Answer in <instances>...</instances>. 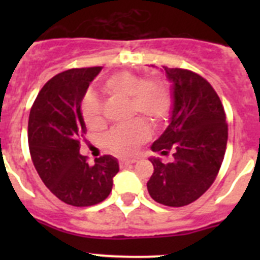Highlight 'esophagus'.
Here are the masks:
<instances>
[{
  "label": "esophagus",
  "instance_id": "1",
  "mask_svg": "<svg viewBox=\"0 0 260 260\" xmlns=\"http://www.w3.org/2000/svg\"><path fill=\"white\" fill-rule=\"evenodd\" d=\"M134 162L135 160H121V161H119V165H121V168H125L127 167V165L134 164Z\"/></svg>",
  "mask_w": 260,
  "mask_h": 260
}]
</instances>
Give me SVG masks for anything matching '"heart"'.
Instances as JSON below:
<instances>
[{
	"label": "heart",
	"mask_w": 260,
	"mask_h": 260,
	"mask_svg": "<svg viewBox=\"0 0 260 260\" xmlns=\"http://www.w3.org/2000/svg\"><path fill=\"white\" fill-rule=\"evenodd\" d=\"M103 91L110 96L128 99L132 114L139 113L153 125L167 117L171 99L164 84L157 79H143L132 73H117L103 83ZM82 116L88 127H96L103 122L102 107L93 96L88 95L82 103ZM150 137V130L142 119L117 127L107 137V146L121 156H132L139 144Z\"/></svg>",
	"instance_id": "b5f03b06"
}]
</instances>
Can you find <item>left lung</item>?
I'll return each mask as SVG.
<instances>
[{
	"label": "left lung",
	"mask_w": 260,
	"mask_h": 260,
	"mask_svg": "<svg viewBox=\"0 0 260 260\" xmlns=\"http://www.w3.org/2000/svg\"><path fill=\"white\" fill-rule=\"evenodd\" d=\"M161 71L171 83V118L151 150L161 155L172 150L174 160L164 164L160 157H150L153 173L147 189L157 203L182 207L215 181L224 160L228 125L219 96L204 78L185 69L162 66Z\"/></svg>",
	"instance_id": "8db88e82"
}]
</instances>
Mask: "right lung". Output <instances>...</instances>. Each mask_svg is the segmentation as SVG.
Returning <instances> with one entry per match:
<instances>
[{"label": "right lung", "instance_id": "obj_1", "mask_svg": "<svg viewBox=\"0 0 260 260\" xmlns=\"http://www.w3.org/2000/svg\"><path fill=\"white\" fill-rule=\"evenodd\" d=\"M100 71L96 66L59 73L41 88L29 112L28 146L36 171L57 198L75 207L107 199L119 171L113 156L89 165L79 153V139L87 132L80 105Z\"/></svg>", "mask_w": 260, "mask_h": 260}]
</instances>
